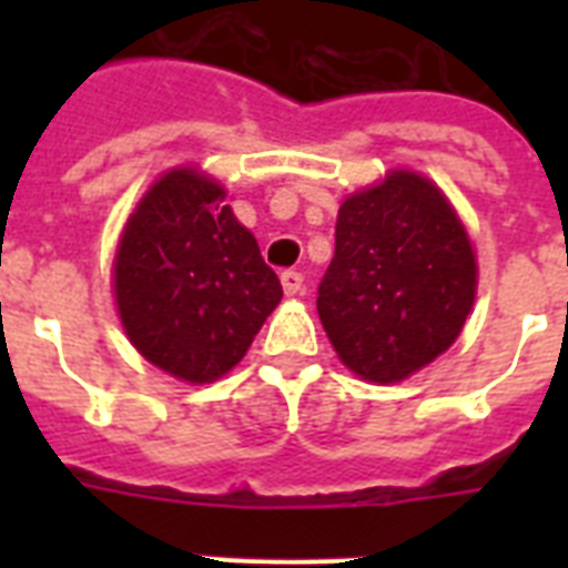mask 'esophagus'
<instances>
[{
  "instance_id": "obj_1",
  "label": "esophagus",
  "mask_w": 568,
  "mask_h": 568,
  "mask_svg": "<svg viewBox=\"0 0 568 568\" xmlns=\"http://www.w3.org/2000/svg\"><path fill=\"white\" fill-rule=\"evenodd\" d=\"M280 283H283V292L288 294V297L303 292V274H297V271H283Z\"/></svg>"
}]
</instances>
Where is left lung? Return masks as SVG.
Instances as JSON below:
<instances>
[{"label":"left lung","mask_w":568,"mask_h":568,"mask_svg":"<svg viewBox=\"0 0 568 568\" xmlns=\"http://www.w3.org/2000/svg\"><path fill=\"white\" fill-rule=\"evenodd\" d=\"M475 294L466 226L422 173L392 171L342 203L318 315L351 372L406 379L457 342Z\"/></svg>","instance_id":"obj_1"}]
</instances>
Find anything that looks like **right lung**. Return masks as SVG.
Wrapping results in <instances>:
<instances>
[{
  "mask_svg": "<svg viewBox=\"0 0 568 568\" xmlns=\"http://www.w3.org/2000/svg\"><path fill=\"white\" fill-rule=\"evenodd\" d=\"M226 191L196 168L168 171L129 214L114 297L129 342L155 368L212 383L241 363L283 297Z\"/></svg>",
  "mask_w": 568,
  "mask_h": 568,
  "instance_id": "add662e5",
  "label": "right lung"
}]
</instances>
